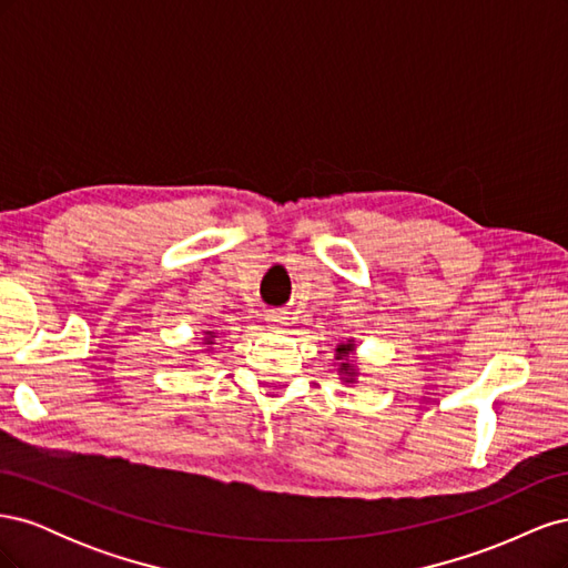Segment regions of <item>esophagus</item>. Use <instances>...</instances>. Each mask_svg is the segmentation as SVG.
<instances>
[{
  "label": "esophagus",
  "mask_w": 568,
  "mask_h": 568,
  "mask_svg": "<svg viewBox=\"0 0 568 568\" xmlns=\"http://www.w3.org/2000/svg\"><path fill=\"white\" fill-rule=\"evenodd\" d=\"M267 322H270V329L284 332V326H286V317H284V315H280V313H272V315H267Z\"/></svg>",
  "instance_id": "obj_1"
}]
</instances>
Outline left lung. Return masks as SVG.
Returning <instances> with one entry per match:
<instances>
[{"label": "left lung", "instance_id": "1", "mask_svg": "<svg viewBox=\"0 0 568 568\" xmlns=\"http://www.w3.org/2000/svg\"><path fill=\"white\" fill-rule=\"evenodd\" d=\"M355 351L353 343H341V346L336 348V359H341L338 363V372L343 374V379L351 382L355 379V367H353V359H348V355Z\"/></svg>", "mask_w": 568, "mask_h": 568}]
</instances>
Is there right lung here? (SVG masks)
Returning <instances> with one entry per match:
<instances>
[{
    "instance_id": "1",
    "label": "right lung",
    "mask_w": 568,
    "mask_h": 568,
    "mask_svg": "<svg viewBox=\"0 0 568 568\" xmlns=\"http://www.w3.org/2000/svg\"><path fill=\"white\" fill-rule=\"evenodd\" d=\"M209 336H213V332H209ZM205 343H213L211 338H205Z\"/></svg>"
}]
</instances>
